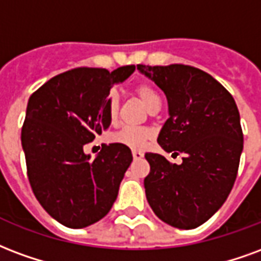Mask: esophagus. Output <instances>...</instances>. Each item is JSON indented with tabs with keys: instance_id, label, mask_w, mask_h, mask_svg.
Returning a JSON list of instances; mask_svg holds the SVG:
<instances>
[{
	"instance_id": "obj_1",
	"label": "esophagus",
	"mask_w": 261,
	"mask_h": 261,
	"mask_svg": "<svg viewBox=\"0 0 261 261\" xmlns=\"http://www.w3.org/2000/svg\"><path fill=\"white\" fill-rule=\"evenodd\" d=\"M132 155H133V159H135V160H140L142 157H143L144 154L142 153V151H139V150H133Z\"/></svg>"
}]
</instances>
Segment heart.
I'll return each mask as SVG.
<instances>
[{"instance_id": "obj_1", "label": "heart", "mask_w": 261, "mask_h": 261, "mask_svg": "<svg viewBox=\"0 0 261 261\" xmlns=\"http://www.w3.org/2000/svg\"><path fill=\"white\" fill-rule=\"evenodd\" d=\"M135 93L138 94L140 101L143 102V106L147 110H151L155 106L161 104V97L157 93V90L153 86L147 85V83L138 85L135 87ZM118 112H119V97L115 93H111L107 98V114L112 123L117 121ZM150 136H151V133L147 129L125 126L121 130L111 135V142L112 143L122 144L128 149L138 150L143 147L146 142L150 139Z\"/></svg>"}]
</instances>
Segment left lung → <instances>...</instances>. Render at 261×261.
<instances>
[{
  "label": "left lung",
  "instance_id": "1",
  "mask_svg": "<svg viewBox=\"0 0 261 261\" xmlns=\"http://www.w3.org/2000/svg\"><path fill=\"white\" fill-rule=\"evenodd\" d=\"M164 91L170 118L157 142L168 153H182V164L146 153L150 174L146 197L154 214L171 227L193 229L214 216L237 179L243 133L231 93L195 66L138 65Z\"/></svg>",
  "mask_w": 261,
  "mask_h": 261
}]
</instances>
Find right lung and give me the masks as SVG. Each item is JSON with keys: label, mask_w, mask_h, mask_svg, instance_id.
<instances>
[{"label": "right lung", "mask_w": 261, "mask_h": 261, "mask_svg": "<svg viewBox=\"0 0 261 261\" xmlns=\"http://www.w3.org/2000/svg\"><path fill=\"white\" fill-rule=\"evenodd\" d=\"M135 68H75L51 77L30 96L20 136L28 178L43 208L65 227H89L117 200L132 163L130 149L102 144L90 160L83 146L108 129L110 90Z\"/></svg>", "instance_id": "right-lung-1"}]
</instances>
